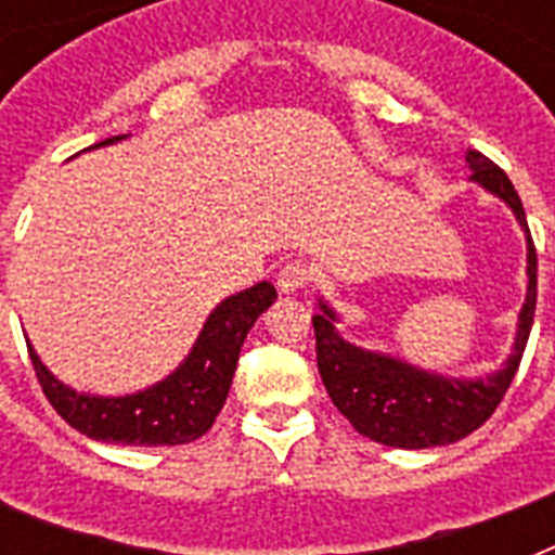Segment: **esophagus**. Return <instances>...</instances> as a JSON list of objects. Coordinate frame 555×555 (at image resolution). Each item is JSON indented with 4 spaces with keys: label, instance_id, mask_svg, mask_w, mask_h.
I'll return each instance as SVG.
<instances>
[{
    "label": "esophagus",
    "instance_id": "obj_1",
    "mask_svg": "<svg viewBox=\"0 0 555 555\" xmlns=\"http://www.w3.org/2000/svg\"><path fill=\"white\" fill-rule=\"evenodd\" d=\"M308 279H311V268L308 264H302V261H287L276 273V285L282 294H294V291L308 285Z\"/></svg>",
    "mask_w": 555,
    "mask_h": 555
}]
</instances>
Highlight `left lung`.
Returning <instances> with one entry per match:
<instances>
[{"label":"left lung","mask_w":555,"mask_h":555,"mask_svg":"<svg viewBox=\"0 0 555 555\" xmlns=\"http://www.w3.org/2000/svg\"><path fill=\"white\" fill-rule=\"evenodd\" d=\"M466 164L473 169V181L499 195L527 233V299L518 313V331L513 354L504 369L478 379H455L431 374L417 365H409L397 357L365 351L339 337L337 313L320 299V313L313 317L317 334V365L322 383L328 388L339 412L360 435L400 449L447 447L473 435L490 421L495 405L504 400L509 383L516 377L527 337L533 328L535 313V247L527 230V216L516 186L509 184L504 169H499L487 155L469 150Z\"/></svg>","instance_id":"8db88e82"}]
</instances>
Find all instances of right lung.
I'll list each match as a JSON object with an SVG mask.
<instances>
[{
	"label": "right lung",
	"mask_w": 555,
	"mask_h": 555,
	"mask_svg": "<svg viewBox=\"0 0 555 555\" xmlns=\"http://www.w3.org/2000/svg\"><path fill=\"white\" fill-rule=\"evenodd\" d=\"M124 138L126 134L106 138L94 143V150ZM273 299H276V287L270 282H259L242 294L227 296L207 317L184 363L167 379L143 388L138 395H80L60 383L30 346L28 354L48 403L86 438L124 443V447H178L207 435L209 426L216 423L233 383L247 331L273 305Z\"/></svg>",
	"instance_id": "1"
}]
</instances>
